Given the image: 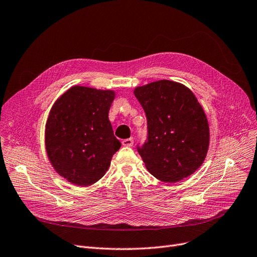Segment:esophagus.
Wrapping results in <instances>:
<instances>
[{
	"label": "esophagus",
	"instance_id": "34e87169",
	"mask_svg": "<svg viewBox=\"0 0 257 257\" xmlns=\"http://www.w3.org/2000/svg\"><path fill=\"white\" fill-rule=\"evenodd\" d=\"M133 144H134V140L132 138L122 140V145H123V146H127V148H131V146H133Z\"/></svg>",
	"mask_w": 257,
	"mask_h": 257
}]
</instances>
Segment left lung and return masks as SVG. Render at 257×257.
I'll return each instance as SVG.
<instances>
[{
  "instance_id": "left-lung-1",
  "label": "left lung",
  "mask_w": 257,
  "mask_h": 257,
  "mask_svg": "<svg viewBox=\"0 0 257 257\" xmlns=\"http://www.w3.org/2000/svg\"><path fill=\"white\" fill-rule=\"evenodd\" d=\"M148 119V141L138 153L158 180L176 183L204 162L209 124L197 97L184 84L158 80L134 90Z\"/></svg>"
}]
</instances>
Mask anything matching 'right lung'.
Returning a JSON list of instances; mask_svg holds the SVG:
<instances>
[{
  "instance_id": "1",
  "label": "right lung",
  "mask_w": 257,
  "mask_h": 257,
  "mask_svg": "<svg viewBox=\"0 0 257 257\" xmlns=\"http://www.w3.org/2000/svg\"><path fill=\"white\" fill-rule=\"evenodd\" d=\"M112 90L73 85L54 102L45 130L46 151L55 172L76 186L100 180L121 143L108 111Z\"/></svg>"
}]
</instances>
